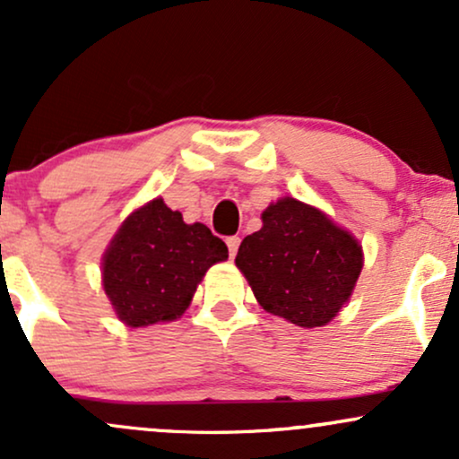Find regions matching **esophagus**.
Segmentation results:
<instances>
[{"mask_svg":"<svg viewBox=\"0 0 459 459\" xmlns=\"http://www.w3.org/2000/svg\"><path fill=\"white\" fill-rule=\"evenodd\" d=\"M239 237H229V239H226V246H229V255L230 256H235L237 255V247H239Z\"/></svg>","mask_w":459,"mask_h":459,"instance_id":"esophagus-1","label":"esophagus"}]
</instances>
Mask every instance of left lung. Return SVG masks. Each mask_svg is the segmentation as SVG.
Masks as SVG:
<instances>
[{"mask_svg": "<svg viewBox=\"0 0 459 459\" xmlns=\"http://www.w3.org/2000/svg\"><path fill=\"white\" fill-rule=\"evenodd\" d=\"M261 220L235 256L256 302L299 328L330 324L350 302L365 265L360 241L291 196L270 203Z\"/></svg>", "mask_w": 459, "mask_h": 459, "instance_id": "1", "label": "left lung"}]
</instances>
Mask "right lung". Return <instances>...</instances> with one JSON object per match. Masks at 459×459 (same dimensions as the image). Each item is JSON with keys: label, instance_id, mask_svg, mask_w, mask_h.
Segmentation results:
<instances>
[{"label": "right lung", "instance_id": "right-lung-1", "mask_svg": "<svg viewBox=\"0 0 459 459\" xmlns=\"http://www.w3.org/2000/svg\"><path fill=\"white\" fill-rule=\"evenodd\" d=\"M229 247L204 224L183 222L163 198L131 212L101 263L103 291L129 328L168 324L186 313L204 273Z\"/></svg>", "mask_w": 459, "mask_h": 459}]
</instances>
